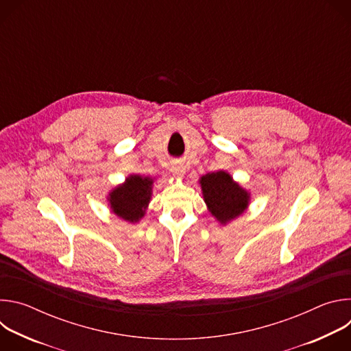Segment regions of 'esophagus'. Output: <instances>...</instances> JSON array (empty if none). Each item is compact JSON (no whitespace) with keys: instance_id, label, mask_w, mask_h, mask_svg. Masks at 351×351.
Instances as JSON below:
<instances>
[{"instance_id":"esophagus-1","label":"esophagus","mask_w":351,"mask_h":351,"mask_svg":"<svg viewBox=\"0 0 351 351\" xmlns=\"http://www.w3.org/2000/svg\"><path fill=\"white\" fill-rule=\"evenodd\" d=\"M171 172L175 178H182L186 172V167L182 162H173L171 167Z\"/></svg>"}]
</instances>
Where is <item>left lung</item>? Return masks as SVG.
Wrapping results in <instances>:
<instances>
[{
  "label": "left lung",
  "mask_w": 351,
  "mask_h": 351,
  "mask_svg": "<svg viewBox=\"0 0 351 351\" xmlns=\"http://www.w3.org/2000/svg\"><path fill=\"white\" fill-rule=\"evenodd\" d=\"M211 214L222 223L239 217L248 204V194L229 173L219 171L207 173L199 180Z\"/></svg>",
  "instance_id": "1"
}]
</instances>
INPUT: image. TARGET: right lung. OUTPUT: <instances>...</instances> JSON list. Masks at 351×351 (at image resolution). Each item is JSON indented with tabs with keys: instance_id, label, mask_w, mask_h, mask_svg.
Segmentation results:
<instances>
[{
	"instance_id": "obj_1",
	"label": "right lung",
	"mask_w": 351,
	"mask_h": 351,
	"mask_svg": "<svg viewBox=\"0 0 351 351\" xmlns=\"http://www.w3.org/2000/svg\"><path fill=\"white\" fill-rule=\"evenodd\" d=\"M153 179L133 175L126 179V183L117 187L110 194L112 211L125 221L137 222L147 208L152 195Z\"/></svg>"
}]
</instances>
